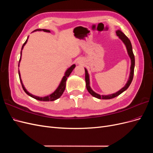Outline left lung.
<instances>
[{"label":"left lung","instance_id":"left-lung-1","mask_svg":"<svg viewBox=\"0 0 153 153\" xmlns=\"http://www.w3.org/2000/svg\"><path fill=\"white\" fill-rule=\"evenodd\" d=\"M116 34L117 36H119V38L121 39L123 43L125 44L127 48V51L129 57L131 59V68H130V75H129V80L127 82V84L125 85V86L122 88V89L119 91L118 92H117L116 93H114L110 95H108V96H101L98 94L96 93L93 91L91 89V88L89 85V74H88V72L87 71V69H85V82H86V88L88 91V92L92 96L95 97V98H97L98 99H103V100H109V99H112L114 98H115L117 96L120 95L123 92L126 91L128 88L129 87V86L130 85L131 83L133 80V75H134V68H135V56H134V54L133 52V50H132V46H131V43L130 42V40L128 39V37L125 35L123 32H121V30H117L116 31Z\"/></svg>","mask_w":153,"mask_h":153}]
</instances>
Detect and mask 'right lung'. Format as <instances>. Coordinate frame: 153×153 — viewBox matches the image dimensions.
Wrapping results in <instances>:
<instances>
[{
    "mask_svg": "<svg viewBox=\"0 0 153 153\" xmlns=\"http://www.w3.org/2000/svg\"><path fill=\"white\" fill-rule=\"evenodd\" d=\"M36 30H43L45 32H50L49 30H47V29H36V30H35V31ZM27 39H28V38L27 39V40L25 41V42L24 43V45H23L22 50L23 49V48H24V45L26 44L27 41ZM21 55H22V51H21ZM20 60H21V56H20V59L19 60V63H18V66H19V64H20ZM75 68V64H73V65H72L70 68H69L68 69V70L66 71V72L65 73V75H64V77L62 78L61 84H60V85H59L57 89L55 90L52 94H51L50 95L47 96H45V97H38V96H36L34 95H32V94H30L29 92L25 89L24 85H23V84H22V81L21 78H20V73L19 71H18V74H19V77H20V82H21L22 88H23V89H24V91L25 92L26 94H27L29 96L32 97V98H34L36 100H38L39 101H54L55 100L59 98L60 97H61L62 96V94H63V92H64V90H65V88H66V82L67 78H68V77L69 75H70L71 73L73 71V70L74 68Z\"/></svg>",
    "mask_w": 153,
    "mask_h": 153,
    "instance_id": "obj_1",
    "label": "right lung"
}]
</instances>
